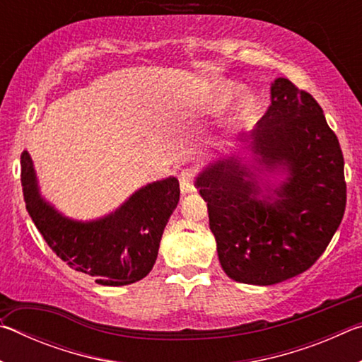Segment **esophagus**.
<instances>
[{
    "mask_svg": "<svg viewBox=\"0 0 362 362\" xmlns=\"http://www.w3.org/2000/svg\"><path fill=\"white\" fill-rule=\"evenodd\" d=\"M179 180H180V192L183 194L193 193L196 189V187H194V170L183 169L180 173Z\"/></svg>",
    "mask_w": 362,
    "mask_h": 362,
    "instance_id": "34e87169",
    "label": "esophagus"
}]
</instances>
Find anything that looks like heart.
<instances>
[{"label": "heart", "instance_id": "b5f03b06", "mask_svg": "<svg viewBox=\"0 0 362 362\" xmlns=\"http://www.w3.org/2000/svg\"><path fill=\"white\" fill-rule=\"evenodd\" d=\"M241 86L233 81H217L206 94L203 102L199 103V112L203 113H220L235 100L240 94ZM255 112V99L252 94L243 93L236 102V118L247 119Z\"/></svg>", "mask_w": 362, "mask_h": 362}]
</instances>
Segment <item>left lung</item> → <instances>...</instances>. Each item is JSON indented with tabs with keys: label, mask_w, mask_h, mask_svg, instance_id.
Here are the masks:
<instances>
[{
	"label": "left lung",
	"mask_w": 362,
	"mask_h": 362,
	"mask_svg": "<svg viewBox=\"0 0 362 362\" xmlns=\"http://www.w3.org/2000/svg\"><path fill=\"white\" fill-rule=\"evenodd\" d=\"M241 142L250 159L240 150L218 155L196 177V188L226 276L278 284L313 265L341 222L340 144L317 102L286 78L272 83L267 113Z\"/></svg>",
	"instance_id": "obj_1"
}]
</instances>
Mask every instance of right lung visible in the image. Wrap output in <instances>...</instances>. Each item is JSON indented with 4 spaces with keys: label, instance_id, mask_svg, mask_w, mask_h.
Returning a JSON list of instances; mask_svg holds the SVG:
<instances>
[{
    "label": "right lung",
    "instance_id": "add662e5",
    "mask_svg": "<svg viewBox=\"0 0 362 362\" xmlns=\"http://www.w3.org/2000/svg\"><path fill=\"white\" fill-rule=\"evenodd\" d=\"M21 164L28 216L66 265L94 276L102 286L132 284L151 272L163 231L179 204L175 177L146 183L118 209L84 222L66 217L45 199L27 150Z\"/></svg>",
    "mask_w": 362,
    "mask_h": 362
}]
</instances>
